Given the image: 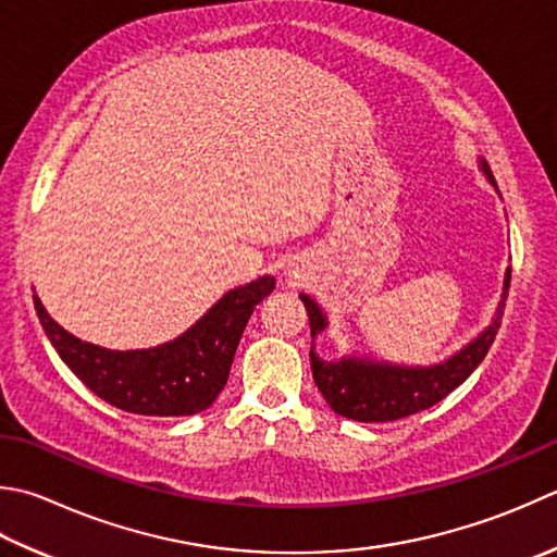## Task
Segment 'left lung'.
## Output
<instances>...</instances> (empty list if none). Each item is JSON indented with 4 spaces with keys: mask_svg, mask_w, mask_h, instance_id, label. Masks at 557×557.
<instances>
[{
    "mask_svg": "<svg viewBox=\"0 0 557 557\" xmlns=\"http://www.w3.org/2000/svg\"><path fill=\"white\" fill-rule=\"evenodd\" d=\"M478 169L497 190L493 171L483 157H478ZM509 277L511 268L505 272L503 294H499L493 321L471 337L461 350L444 357L437 364H396L357 350L337 359H323L315 352V337L329 331V313L319 301L301 292L299 299L307 307L311 323V372L315 386L337 416L357 422H391L432 408L454 388H459L485 359L497 335L499 321H503Z\"/></svg>",
    "mask_w": 557,
    "mask_h": 557,
    "instance_id": "1",
    "label": "left lung"
}]
</instances>
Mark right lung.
Returning <instances> with one entry per match:
<instances>
[{"label": "right lung", "mask_w": 557, "mask_h": 557, "mask_svg": "<svg viewBox=\"0 0 557 557\" xmlns=\"http://www.w3.org/2000/svg\"><path fill=\"white\" fill-rule=\"evenodd\" d=\"M272 289V275L228 289L188 331L141 350L86 343L52 319L38 294L33 301L62 362L98 398L135 416L183 418L210 408L222 394L250 313Z\"/></svg>", "instance_id": "add662e5"}]
</instances>
